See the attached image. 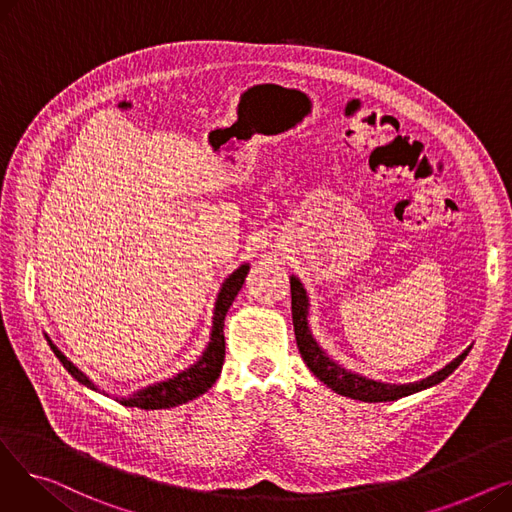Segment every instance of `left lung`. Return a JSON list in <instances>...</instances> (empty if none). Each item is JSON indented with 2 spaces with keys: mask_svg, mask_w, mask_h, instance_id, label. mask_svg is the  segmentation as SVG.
Wrapping results in <instances>:
<instances>
[{
  "mask_svg": "<svg viewBox=\"0 0 512 512\" xmlns=\"http://www.w3.org/2000/svg\"><path fill=\"white\" fill-rule=\"evenodd\" d=\"M290 294H292L294 336H297V346H299V353H301L303 361L313 371L315 378H319L334 392H338L342 396H348V398L363 400V402H388V400H398L402 396L415 394V392L425 390V388H432V386L440 384L442 380H446L448 375L463 363V359L471 351V346H469L467 351H463L459 357L450 361L446 367L432 373L429 378L413 382V384L375 382V380L363 378V375H359V373H353V371L340 367L324 351H321L319 344L313 340V336L309 332V326H307V309H309L307 292H305L303 284L299 282V278H294V276L290 278Z\"/></svg>",
  "mask_w": 512,
  "mask_h": 512,
  "instance_id": "left-lung-1",
  "label": "left lung"
}]
</instances>
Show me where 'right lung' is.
Masks as SVG:
<instances>
[{"label": "right lung", "instance_id": "right-lung-1", "mask_svg": "<svg viewBox=\"0 0 512 512\" xmlns=\"http://www.w3.org/2000/svg\"><path fill=\"white\" fill-rule=\"evenodd\" d=\"M249 274V265H240L236 272H232L226 282L222 284V290L218 294V301H215V313H213V330H211V340L205 348L203 357L191 365L188 369L180 371L174 378L166 380V382H159L153 386H147L139 392H134L128 398H118V402H122L124 407H139V409H170V407H178L182 402L193 400L201 394H205L215 380H218V375L222 371L224 365V355H226V342H224V319L226 313L232 305V301L236 299L238 290L245 284V278ZM51 351L56 353V357L60 359V363L68 369V373L72 375L74 380H78L80 384H85L93 390H97L91 380L83 371H78L56 346L51 344L49 340Z\"/></svg>", "mask_w": 512, "mask_h": 512}]
</instances>
